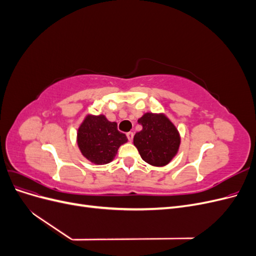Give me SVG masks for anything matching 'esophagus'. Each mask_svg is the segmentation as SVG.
I'll return each mask as SVG.
<instances>
[{"instance_id":"34e87169","label":"esophagus","mask_w":256,"mask_h":256,"mask_svg":"<svg viewBox=\"0 0 256 256\" xmlns=\"http://www.w3.org/2000/svg\"><path fill=\"white\" fill-rule=\"evenodd\" d=\"M127 138H128V140L131 142L132 141V138H134V132H128L127 134Z\"/></svg>"}]
</instances>
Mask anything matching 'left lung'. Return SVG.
I'll use <instances>...</instances> for the list:
<instances>
[{
	"label": "left lung",
	"instance_id": "8db88e82",
	"mask_svg": "<svg viewBox=\"0 0 256 256\" xmlns=\"http://www.w3.org/2000/svg\"><path fill=\"white\" fill-rule=\"evenodd\" d=\"M138 122L142 130L134 136V144L141 158L152 166H164L176 156L180 134L164 113L146 112Z\"/></svg>",
	"mask_w": 256,
	"mask_h": 256
}]
</instances>
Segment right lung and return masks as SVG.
I'll list each match as a JSON object with an SVG mask.
<instances>
[{
    "instance_id": "obj_1",
    "label": "right lung",
    "mask_w": 256,
    "mask_h": 256,
    "mask_svg": "<svg viewBox=\"0 0 256 256\" xmlns=\"http://www.w3.org/2000/svg\"><path fill=\"white\" fill-rule=\"evenodd\" d=\"M127 141L126 134L118 130V124L108 120L104 114H88L76 131V144L83 157L97 166L111 162Z\"/></svg>"
}]
</instances>
